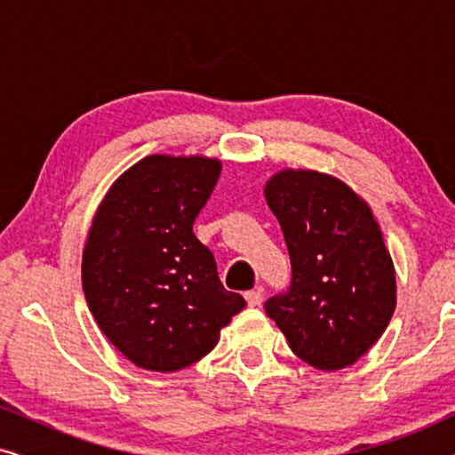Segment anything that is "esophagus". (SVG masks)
Wrapping results in <instances>:
<instances>
[{
    "label": "esophagus",
    "instance_id": "34e87169",
    "mask_svg": "<svg viewBox=\"0 0 455 455\" xmlns=\"http://www.w3.org/2000/svg\"><path fill=\"white\" fill-rule=\"evenodd\" d=\"M244 298H246L248 307H260V304H263V291H260V290L246 291Z\"/></svg>",
    "mask_w": 455,
    "mask_h": 455
}]
</instances>
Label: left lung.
<instances>
[{
	"instance_id": "8db88e82",
	"label": "left lung",
	"mask_w": 455,
	"mask_h": 455,
	"mask_svg": "<svg viewBox=\"0 0 455 455\" xmlns=\"http://www.w3.org/2000/svg\"><path fill=\"white\" fill-rule=\"evenodd\" d=\"M265 198L282 226L291 285L265 302L291 352L319 371L364 356L395 310V267L360 195L315 170H279Z\"/></svg>"
}]
</instances>
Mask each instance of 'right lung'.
<instances>
[{
  "instance_id": "add662e5",
  "label": "right lung",
  "mask_w": 455,
  "mask_h": 455,
  "mask_svg": "<svg viewBox=\"0 0 455 455\" xmlns=\"http://www.w3.org/2000/svg\"><path fill=\"white\" fill-rule=\"evenodd\" d=\"M220 173L215 157L147 155L109 186L92 217L83 251L86 304L139 369L195 364L246 307L223 288L213 254L192 232Z\"/></svg>"
}]
</instances>
